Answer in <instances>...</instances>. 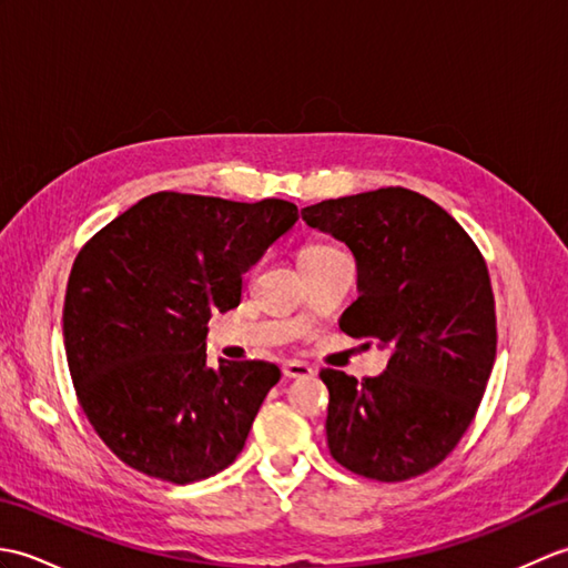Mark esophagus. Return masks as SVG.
<instances>
[{"label":"esophagus","mask_w":568,"mask_h":568,"mask_svg":"<svg viewBox=\"0 0 568 568\" xmlns=\"http://www.w3.org/2000/svg\"><path fill=\"white\" fill-rule=\"evenodd\" d=\"M283 376L285 378H310V376H315V371H312V366L303 364V361H285Z\"/></svg>","instance_id":"obj_1"}]
</instances>
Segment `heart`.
<instances>
[{
	"label": "heart",
	"mask_w": 568,
	"mask_h": 568,
	"mask_svg": "<svg viewBox=\"0 0 568 568\" xmlns=\"http://www.w3.org/2000/svg\"><path fill=\"white\" fill-rule=\"evenodd\" d=\"M334 246H324V244H312V246H307L303 253H315V251H332Z\"/></svg>",
	"instance_id": "1"
}]
</instances>
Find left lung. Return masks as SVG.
<instances>
[{"label":"left lung","instance_id":"left-lung-1","mask_svg":"<svg viewBox=\"0 0 568 568\" xmlns=\"http://www.w3.org/2000/svg\"><path fill=\"white\" fill-rule=\"evenodd\" d=\"M303 220L352 248L358 297L342 332L388 348L376 378L324 368L334 462L397 484L454 452L496 361V300L486 261L449 212L405 187L324 200Z\"/></svg>","mask_w":568,"mask_h":568}]
</instances>
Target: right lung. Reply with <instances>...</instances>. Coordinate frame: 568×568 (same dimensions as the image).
<instances>
[{"label": "right lung", "mask_w": 568, "mask_h": 568, "mask_svg": "<svg viewBox=\"0 0 568 568\" xmlns=\"http://www.w3.org/2000/svg\"><path fill=\"white\" fill-rule=\"evenodd\" d=\"M295 222L285 200L155 192L80 248L63 307L68 368L82 413L126 466L185 486L244 449L281 368H210L207 322L239 307L244 273Z\"/></svg>", "instance_id": "right-lung-1"}]
</instances>
